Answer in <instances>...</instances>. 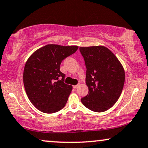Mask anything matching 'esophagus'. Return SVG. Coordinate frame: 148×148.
Here are the masks:
<instances>
[{"label":"esophagus","instance_id":"obj_1","mask_svg":"<svg viewBox=\"0 0 148 148\" xmlns=\"http://www.w3.org/2000/svg\"><path fill=\"white\" fill-rule=\"evenodd\" d=\"M79 86V85L78 84V85H76V86H73V88H74V89H77V88H78Z\"/></svg>","mask_w":148,"mask_h":148}]
</instances>
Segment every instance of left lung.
I'll use <instances>...</instances> for the list:
<instances>
[{
    "label": "left lung",
    "mask_w": 148,
    "mask_h": 148,
    "mask_svg": "<svg viewBox=\"0 0 148 148\" xmlns=\"http://www.w3.org/2000/svg\"><path fill=\"white\" fill-rule=\"evenodd\" d=\"M86 66L89 92L81 99L86 108L97 112L111 108L120 97L125 83V71L116 56L104 46L80 47Z\"/></svg>",
    "instance_id": "obj_1"
}]
</instances>
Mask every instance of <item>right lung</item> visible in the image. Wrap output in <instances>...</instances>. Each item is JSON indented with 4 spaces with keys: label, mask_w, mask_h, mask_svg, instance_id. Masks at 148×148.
Segmentation results:
<instances>
[{
    "label": "right lung",
    "mask_w": 148,
    "mask_h": 148,
    "mask_svg": "<svg viewBox=\"0 0 148 148\" xmlns=\"http://www.w3.org/2000/svg\"><path fill=\"white\" fill-rule=\"evenodd\" d=\"M78 46L48 44L36 50L26 62L23 84L34 106L51 114L64 108L72 86L64 84L65 75L60 65L64 58L75 53Z\"/></svg>",
    "instance_id": "right-lung-1"
}]
</instances>
